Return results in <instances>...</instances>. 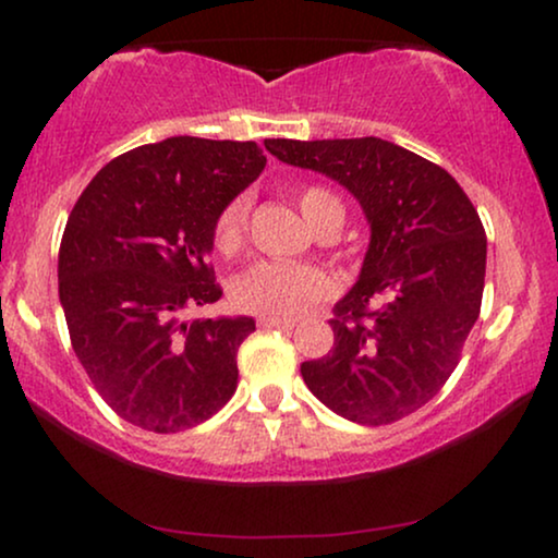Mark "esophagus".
Returning <instances> with one entry per match:
<instances>
[{
  "label": "esophagus",
  "instance_id": "34e87169",
  "mask_svg": "<svg viewBox=\"0 0 558 558\" xmlns=\"http://www.w3.org/2000/svg\"><path fill=\"white\" fill-rule=\"evenodd\" d=\"M258 325H262L264 330H292L294 327L292 319H271V317H262L258 319Z\"/></svg>",
  "mask_w": 558,
  "mask_h": 558
}]
</instances>
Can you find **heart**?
I'll return each instance as SVG.
<instances>
[{"instance_id": "obj_1", "label": "heart", "mask_w": 558, "mask_h": 558, "mask_svg": "<svg viewBox=\"0 0 558 558\" xmlns=\"http://www.w3.org/2000/svg\"><path fill=\"white\" fill-rule=\"evenodd\" d=\"M302 218L312 231L323 228L330 220L342 223V205L330 190L307 185L296 193ZM248 201L233 197L220 210L216 220V246L223 254H233L241 246L246 233ZM335 292L332 279L312 264L294 262H256L243 269L231 284V300L241 312L271 319H294L307 312L312 304L327 300Z\"/></svg>"}]
</instances>
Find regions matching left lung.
Masks as SVG:
<instances>
[{
	"label": "left lung",
	"mask_w": 558,
	"mask_h": 558,
	"mask_svg": "<svg viewBox=\"0 0 558 558\" xmlns=\"http://www.w3.org/2000/svg\"><path fill=\"white\" fill-rule=\"evenodd\" d=\"M279 162L323 172L361 203L371 241L335 304V348L302 363L312 393L348 422L391 424L439 393L477 323L487 239L477 210L439 165L363 140H266Z\"/></svg>",
	"instance_id": "obj_1"
}]
</instances>
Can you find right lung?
I'll return each instance as SVG.
<instances>
[{"label":"right lung","mask_w":558,"mask_h":558,"mask_svg":"<svg viewBox=\"0 0 558 558\" xmlns=\"http://www.w3.org/2000/svg\"><path fill=\"white\" fill-rule=\"evenodd\" d=\"M264 167L256 142L170 136L111 159L68 216L58 254L68 332L124 422L174 434L235 393L254 317L187 323L185 312L223 294L208 266L216 220Z\"/></svg>","instance_id":"1"}]
</instances>
